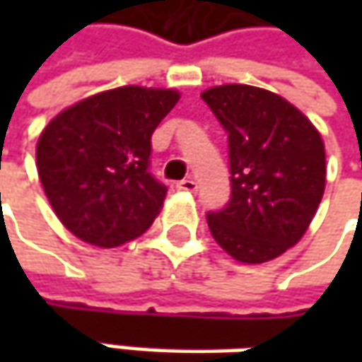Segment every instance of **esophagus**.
<instances>
[{
  "instance_id": "34e87169",
  "label": "esophagus",
  "mask_w": 362,
  "mask_h": 362,
  "mask_svg": "<svg viewBox=\"0 0 362 362\" xmlns=\"http://www.w3.org/2000/svg\"><path fill=\"white\" fill-rule=\"evenodd\" d=\"M177 189L179 191H187V193H195L197 191V183L193 179H183V181L177 183Z\"/></svg>"
}]
</instances>
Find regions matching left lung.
Returning <instances> with one entry per match:
<instances>
[{
	"mask_svg": "<svg viewBox=\"0 0 362 362\" xmlns=\"http://www.w3.org/2000/svg\"><path fill=\"white\" fill-rule=\"evenodd\" d=\"M228 132L231 197L207 226L231 257L270 262L306 233L327 183L325 143L282 96L247 84L202 94Z\"/></svg>",
	"mask_w": 362,
	"mask_h": 362,
	"instance_id": "1",
	"label": "left lung"
}]
</instances>
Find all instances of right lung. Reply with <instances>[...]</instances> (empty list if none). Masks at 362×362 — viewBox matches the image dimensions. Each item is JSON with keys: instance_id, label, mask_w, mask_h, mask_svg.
Segmentation results:
<instances>
[{"instance_id": "add662e5", "label": "right lung", "mask_w": 362, "mask_h": 362, "mask_svg": "<svg viewBox=\"0 0 362 362\" xmlns=\"http://www.w3.org/2000/svg\"><path fill=\"white\" fill-rule=\"evenodd\" d=\"M179 92L122 86L66 108L37 139L35 165L52 209L82 242L117 247L145 233L167 187L151 167V136Z\"/></svg>"}]
</instances>
